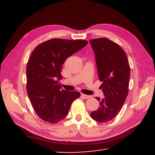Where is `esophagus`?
Listing matches in <instances>:
<instances>
[{
	"instance_id": "1",
	"label": "esophagus",
	"mask_w": 155,
	"mask_h": 155,
	"mask_svg": "<svg viewBox=\"0 0 155 155\" xmlns=\"http://www.w3.org/2000/svg\"><path fill=\"white\" fill-rule=\"evenodd\" d=\"M81 96L85 98V99H89V98H91L92 96H88V95H86V94H81Z\"/></svg>"
}]
</instances>
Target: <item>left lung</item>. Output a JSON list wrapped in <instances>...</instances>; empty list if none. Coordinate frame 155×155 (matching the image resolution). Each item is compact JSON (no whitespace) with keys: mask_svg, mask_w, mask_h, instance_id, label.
Returning <instances> with one entry per match:
<instances>
[{"mask_svg":"<svg viewBox=\"0 0 155 155\" xmlns=\"http://www.w3.org/2000/svg\"><path fill=\"white\" fill-rule=\"evenodd\" d=\"M95 54L99 79L104 98L96 99L100 107L91 113L97 122H108L118 115L129 91L130 67L124 50L107 38L89 41Z\"/></svg>","mask_w":155,"mask_h":155,"instance_id":"obj_1","label":"left lung"}]
</instances>
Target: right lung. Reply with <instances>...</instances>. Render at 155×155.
Returning a JSON list of instances; mask_svg holds the SVG:
<instances>
[{
	"label": "right lung",
	"instance_id": "right-lung-1",
	"mask_svg": "<svg viewBox=\"0 0 155 155\" xmlns=\"http://www.w3.org/2000/svg\"><path fill=\"white\" fill-rule=\"evenodd\" d=\"M88 44L85 40L52 39L37 46L26 67L27 92L33 107L41 119L57 124L67 117L70 105L80 96L76 91L62 89L59 80L67 58Z\"/></svg>",
	"mask_w": 155,
	"mask_h": 155
}]
</instances>
